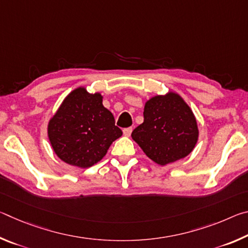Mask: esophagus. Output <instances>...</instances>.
Listing matches in <instances>:
<instances>
[{
    "instance_id": "obj_1",
    "label": "esophagus",
    "mask_w": 248,
    "mask_h": 248,
    "mask_svg": "<svg viewBox=\"0 0 248 248\" xmlns=\"http://www.w3.org/2000/svg\"><path fill=\"white\" fill-rule=\"evenodd\" d=\"M123 132H124V134L125 137H130V136H131V132H132V128L131 127H130V128H124Z\"/></svg>"
}]
</instances>
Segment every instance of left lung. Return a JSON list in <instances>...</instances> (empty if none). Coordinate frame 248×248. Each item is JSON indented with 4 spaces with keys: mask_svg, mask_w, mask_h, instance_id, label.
I'll return each instance as SVG.
<instances>
[{
    "mask_svg": "<svg viewBox=\"0 0 248 248\" xmlns=\"http://www.w3.org/2000/svg\"><path fill=\"white\" fill-rule=\"evenodd\" d=\"M144 121L133 130L132 139L146 156L166 165L187 156L198 141V127L189 106L179 95L155 96L145 103Z\"/></svg>",
    "mask_w": 248,
    "mask_h": 248,
    "instance_id": "left-lung-1",
    "label": "left lung"
}]
</instances>
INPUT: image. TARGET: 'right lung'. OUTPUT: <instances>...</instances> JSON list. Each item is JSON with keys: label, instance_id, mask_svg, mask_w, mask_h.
I'll return each mask as SVG.
<instances>
[{"label": "right lung", "instance_id": "add662e5", "mask_svg": "<svg viewBox=\"0 0 248 248\" xmlns=\"http://www.w3.org/2000/svg\"><path fill=\"white\" fill-rule=\"evenodd\" d=\"M121 136L114 116L103 106L102 95L87 93L84 87L66 96L48 124L54 153L63 162L82 169L100 161Z\"/></svg>", "mask_w": 248, "mask_h": 248}]
</instances>
